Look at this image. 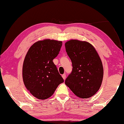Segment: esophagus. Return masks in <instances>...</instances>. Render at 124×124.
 I'll return each instance as SVG.
<instances>
[{"instance_id":"34e87169","label":"esophagus","mask_w":124,"mask_h":124,"mask_svg":"<svg viewBox=\"0 0 124 124\" xmlns=\"http://www.w3.org/2000/svg\"><path fill=\"white\" fill-rule=\"evenodd\" d=\"M62 78H63V79L65 80V78H66V75H65V74L62 75Z\"/></svg>"}]
</instances>
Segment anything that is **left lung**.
<instances>
[{
  "instance_id": "left-lung-1",
  "label": "left lung",
  "mask_w": 124,
  "mask_h": 124,
  "mask_svg": "<svg viewBox=\"0 0 124 124\" xmlns=\"http://www.w3.org/2000/svg\"><path fill=\"white\" fill-rule=\"evenodd\" d=\"M65 47L72 66L65 85L79 98L91 97L98 91L103 78V64L98 53L85 41L71 40Z\"/></svg>"
}]
</instances>
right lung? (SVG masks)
Listing matches in <instances>:
<instances>
[{"label":"right lung","mask_w":124,"mask_h":124,"mask_svg":"<svg viewBox=\"0 0 124 124\" xmlns=\"http://www.w3.org/2000/svg\"><path fill=\"white\" fill-rule=\"evenodd\" d=\"M62 41L44 40L29 49L23 61V77L26 88L36 98H49L64 82L53 62L62 47Z\"/></svg>","instance_id":"obj_1"}]
</instances>
